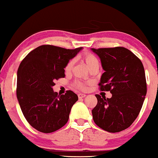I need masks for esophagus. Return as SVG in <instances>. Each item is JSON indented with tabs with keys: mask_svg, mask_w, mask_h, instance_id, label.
<instances>
[{
	"mask_svg": "<svg viewBox=\"0 0 158 158\" xmlns=\"http://www.w3.org/2000/svg\"><path fill=\"white\" fill-rule=\"evenodd\" d=\"M77 96H78V98H85V97L86 96L85 94H79L78 95H77Z\"/></svg>",
	"mask_w": 158,
	"mask_h": 158,
	"instance_id": "obj_1",
	"label": "esophagus"
}]
</instances>
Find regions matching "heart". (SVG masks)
Here are the masks:
<instances>
[{"label": "heart", "mask_w": 158, "mask_h": 158, "mask_svg": "<svg viewBox=\"0 0 158 158\" xmlns=\"http://www.w3.org/2000/svg\"><path fill=\"white\" fill-rule=\"evenodd\" d=\"M83 60L85 61V62L87 64L88 68H91L94 66H99V62L98 59L96 56L92 55V54L90 53H85V55L83 56ZM73 64H74V60H70L68 63H67L65 68H64V70H65L66 73L70 72V70H72ZM74 87L77 88H80V89H85V85L82 82H75L74 83Z\"/></svg>", "instance_id": "heart-1"}]
</instances>
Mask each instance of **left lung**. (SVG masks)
Instances as JSON below:
<instances>
[{"mask_svg":"<svg viewBox=\"0 0 158 158\" xmlns=\"http://www.w3.org/2000/svg\"><path fill=\"white\" fill-rule=\"evenodd\" d=\"M100 57L105 71L101 75L100 90L110 91L111 98L98 94L92 110L97 126L109 132H118L129 127L139 115L147 94L144 69L141 60L128 49L92 48Z\"/></svg>","mask_w":158,"mask_h":158,"instance_id":"left-lung-1","label":"left lung"}]
</instances>
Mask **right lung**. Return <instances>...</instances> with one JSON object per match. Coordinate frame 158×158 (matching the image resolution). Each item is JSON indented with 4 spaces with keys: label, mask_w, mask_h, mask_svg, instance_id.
<instances>
[{
    "label": "right lung",
    "mask_w": 158,
    "mask_h": 158,
    "mask_svg": "<svg viewBox=\"0 0 158 158\" xmlns=\"http://www.w3.org/2000/svg\"><path fill=\"white\" fill-rule=\"evenodd\" d=\"M81 49L42 45L21 61L17 72V98L26 119L39 131L53 132L68 122L78 97L72 90L58 95L52 87L55 80L64 77L67 63Z\"/></svg>",
    "instance_id": "right-lung-1"
}]
</instances>
